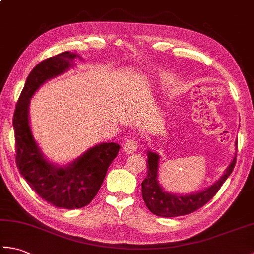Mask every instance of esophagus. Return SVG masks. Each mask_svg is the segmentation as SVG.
Masks as SVG:
<instances>
[{"instance_id": "1", "label": "esophagus", "mask_w": 254, "mask_h": 254, "mask_svg": "<svg viewBox=\"0 0 254 254\" xmlns=\"http://www.w3.org/2000/svg\"><path fill=\"white\" fill-rule=\"evenodd\" d=\"M124 152L127 154H133L137 150V142L135 139H128L127 142L124 143Z\"/></svg>"}]
</instances>
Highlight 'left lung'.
<instances>
[{"instance_id": "obj_1", "label": "left lung", "mask_w": 254, "mask_h": 254, "mask_svg": "<svg viewBox=\"0 0 254 254\" xmlns=\"http://www.w3.org/2000/svg\"><path fill=\"white\" fill-rule=\"evenodd\" d=\"M159 159L160 156L157 153L152 152L150 149L147 150V176L142 182V195L150 212L161 217L182 216L201 208L218 192L223 183L233 172L236 164L235 155L222 177L212 186L201 191L178 194L166 191L159 183Z\"/></svg>"}]
</instances>
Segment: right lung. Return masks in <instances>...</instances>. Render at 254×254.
Segmentation results:
<instances>
[{
    "mask_svg": "<svg viewBox=\"0 0 254 254\" xmlns=\"http://www.w3.org/2000/svg\"><path fill=\"white\" fill-rule=\"evenodd\" d=\"M76 53L62 52L36 65L26 79L15 108L16 164L27 183L38 195L59 208H82L98 193L108 168L117 157L120 145L99 143L65 165L50 161L32 134L29 119L31 97L48 80L74 67Z\"/></svg>",
    "mask_w": 254,
    "mask_h": 254,
    "instance_id": "right-lung-1",
    "label": "right lung"
}]
</instances>
